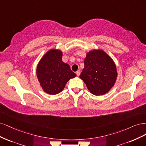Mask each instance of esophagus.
<instances>
[{"label":"esophagus","instance_id":"esophagus-1","mask_svg":"<svg viewBox=\"0 0 146 146\" xmlns=\"http://www.w3.org/2000/svg\"><path fill=\"white\" fill-rule=\"evenodd\" d=\"M80 73H81V71H80V70H78V71L76 72V75L78 76H79V75H80Z\"/></svg>","mask_w":146,"mask_h":146}]
</instances>
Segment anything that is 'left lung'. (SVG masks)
Listing matches in <instances>:
<instances>
[{"label":"left lung","mask_w":146,"mask_h":146,"mask_svg":"<svg viewBox=\"0 0 146 146\" xmlns=\"http://www.w3.org/2000/svg\"><path fill=\"white\" fill-rule=\"evenodd\" d=\"M84 68L79 78L94 95L100 96L109 92L116 82L117 73L116 64L104 50L89 51L84 59Z\"/></svg>","instance_id":"1"}]
</instances>
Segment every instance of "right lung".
<instances>
[{
  "label": "right lung",
  "instance_id": "right-lung-1",
  "mask_svg": "<svg viewBox=\"0 0 146 146\" xmlns=\"http://www.w3.org/2000/svg\"><path fill=\"white\" fill-rule=\"evenodd\" d=\"M62 51L51 49L42 56L37 65L36 76L40 86L49 95L59 93L70 79L76 76L70 65L62 60Z\"/></svg>",
  "mask_w": 146,
  "mask_h": 146
}]
</instances>
